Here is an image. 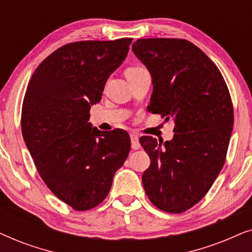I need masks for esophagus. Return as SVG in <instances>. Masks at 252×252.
<instances>
[{
	"instance_id": "obj_1",
	"label": "esophagus",
	"mask_w": 252,
	"mask_h": 252,
	"mask_svg": "<svg viewBox=\"0 0 252 252\" xmlns=\"http://www.w3.org/2000/svg\"><path fill=\"white\" fill-rule=\"evenodd\" d=\"M130 143H132V148L133 149H140L141 148V144L139 142V136L136 135V134L132 133L130 134Z\"/></svg>"
}]
</instances>
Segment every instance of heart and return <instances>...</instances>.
I'll list each match as a JSON object with an SVG mask.
<instances>
[{"label":"heart","mask_w":252,"mask_h":252,"mask_svg":"<svg viewBox=\"0 0 252 252\" xmlns=\"http://www.w3.org/2000/svg\"><path fill=\"white\" fill-rule=\"evenodd\" d=\"M142 70H144V67H142V66H133V67H129L128 70L126 71V75H127V74H132V73H136V72H140V71H142Z\"/></svg>","instance_id":"1"}]
</instances>
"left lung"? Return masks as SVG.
<instances>
[{"mask_svg": "<svg viewBox=\"0 0 252 252\" xmlns=\"http://www.w3.org/2000/svg\"><path fill=\"white\" fill-rule=\"evenodd\" d=\"M132 47L153 78L149 110L175 123L171 141L140 139L151 160L144 190L161 211L182 213L204 197L225 164L232 98L217 65L190 41L139 39Z\"/></svg>", "mask_w": 252, "mask_h": 252, "instance_id": "obj_1", "label": "left lung"}]
</instances>
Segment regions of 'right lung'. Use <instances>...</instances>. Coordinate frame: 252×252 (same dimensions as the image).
I'll use <instances>...</instances> for the list:
<instances>
[{"mask_svg":"<svg viewBox=\"0 0 252 252\" xmlns=\"http://www.w3.org/2000/svg\"><path fill=\"white\" fill-rule=\"evenodd\" d=\"M133 39L78 41L58 48L36 67L22 108V133L41 179L75 211L97 206L130 149L124 129L93 128L91 105Z\"/></svg>","mask_w":252,"mask_h":252,"instance_id":"right-lung-1","label":"right lung"}]
</instances>
